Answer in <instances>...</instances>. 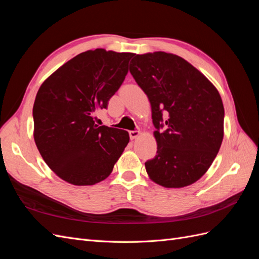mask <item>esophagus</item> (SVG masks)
<instances>
[{
  "instance_id": "1",
  "label": "esophagus",
  "mask_w": 259,
  "mask_h": 259,
  "mask_svg": "<svg viewBox=\"0 0 259 259\" xmlns=\"http://www.w3.org/2000/svg\"><path fill=\"white\" fill-rule=\"evenodd\" d=\"M139 134H140V132L137 131V130L136 131H131L130 132V137H131V139H135L139 136Z\"/></svg>"
}]
</instances>
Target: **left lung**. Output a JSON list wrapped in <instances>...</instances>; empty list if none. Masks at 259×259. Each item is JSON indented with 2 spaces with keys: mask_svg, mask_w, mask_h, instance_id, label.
<instances>
[{
  "mask_svg": "<svg viewBox=\"0 0 259 259\" xmlns=\"http://www.w3.org/2000/svg\"><path fill=\"white\" fill-rule=\"evenodd\" d=\"M130 72L151 105L158 150L145 163L149 177L165 188L195 183L223 143L225 110L218 91L187 60L165 52L135 55Z\"/></svg>",
  "mask_w": 259,
  "mask_h": 259,
  "instance_id": "obj_1",
  "label": "left lung"
}]
</instances>
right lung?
Returning <instances> with one entry per match:
<instances>
[{
  "label": "right lung",
  "mask_w": 259,
  "mask_h": 259,
  "mask_svg": "<svg viewBox=\"0 0 259 259\" xmlns=\"http://www.w3.org/2000/svg\"><path fill=\"white\" fill-rule=\"evenodd\" d=\"M133 53L96 49L76 55L46 79L33 105L34 142L43 160L65 182L92 186L111 174L130 142L126 131L98 126L128 72Z\"/></svg>",
  "instance_id": "obj_1"
}]
</instances>
